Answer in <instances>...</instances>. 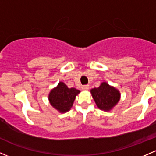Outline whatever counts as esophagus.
Returning a JSON list of instances; mask_svg holds the SVG:
<instances>
[{"mask_svg":"<svg viewBox=\"0 0 156 156\" xmlns=\"http://www.w3.org/2000/svg\"><path fill=\"white\" fill-rule=\"evenodd\" d=\"M89 88H90L89 85H83V86H82V89L83 90H87Z\"/></svg>","mask_w":156,"mask_h":156,"instance_id":"1","label":"esophagus"}]
</instances>
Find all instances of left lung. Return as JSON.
<instances>
[{"mask_svg": "<svg viewBox=\"0 0 156 156\" xmlns=\"http://www.w3.org/2000/svg\"><path fill=\"white\" fill-rule=\"evenodd\" d=\"M91 93L98 108L104 111H109L116 105L120 96L117 89L105 82L101 83L98 88L92 89Z\"/></svg>", "mask_w": 156, "mask_h": 156, "instance_id": "1", "label": "left lung"}]
</instances>
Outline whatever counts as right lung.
<instances>
[{"instance_id": "obj_1", "label": "right lung", "mask_w": 156, "mask_h": 156, "mask_svg": "<svg viewBox=\"0 0 156 156\" xmlns=\"http://www.w3.org/2000/svg\"><path fill=\"white\" fill-rule=\"evenodd\" d=\"M80 93L75 88H69L64 83L60 82L51 91L48 99L51 105L60 112H66L73 106L75 96Z\"/></svg>"}]
</instances>
